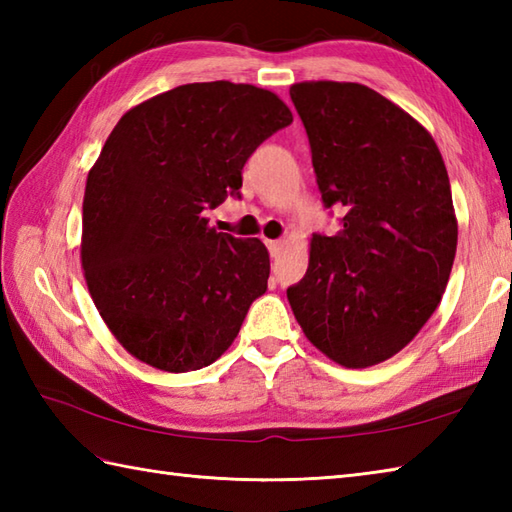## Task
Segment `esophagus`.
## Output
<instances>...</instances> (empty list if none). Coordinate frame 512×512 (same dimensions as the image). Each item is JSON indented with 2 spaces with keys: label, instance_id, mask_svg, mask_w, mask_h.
<instances>
[{
  "label": "esophagus",
  "instance_id": "obj_1",
  "mask_svg": "<svg viewBox=\"0 0 512 512\" xmlns=\"http://www.w3.org/2000/svg\"><path fill=\"white\" fill-rule=\"evenodd\" d=\"M266 246H268V250H270V255L279 257L281 250H284V239H268Z\"/></svg>",
  "mask_w": 512,
  "mask_h": 512
}]
</instances>
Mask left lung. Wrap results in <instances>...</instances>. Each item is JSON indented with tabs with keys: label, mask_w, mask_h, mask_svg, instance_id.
Returning a JSON list of instances; mask_svg holds the SVG:
<instances>
[{
	"label": "left lung",
	"mask_w": 512,
	"mask_h": 512,
	"mask_svg": "<svg viewBox=\"0 0 512 512\" xmlns=\"http://www.w3.org/2000/svg\"><path fill=\"white\" fill-rule=\"evenodd\" d=\"M290 99L321 198L345 211L339 233L312 235L290 308L330 361L372 367L413 341L447 290L458 248L449 173L427 129L367 85L303 81Z\"/></svg>",
	"instance_id": "8db88e82"
}]
</instances>
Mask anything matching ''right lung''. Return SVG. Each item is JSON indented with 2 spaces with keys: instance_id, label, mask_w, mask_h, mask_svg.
<instances>
[{
  "instance_id": "obj_1",
  "label": "right lung",
  "mask_w": 512,
  "mask_h": 512,
  "mask_svg": "<svg viewBox=\"0 0 512 512\" xmlns=\"http://www.w3.org/2000/svg\"><path fill=\"white\" fill-rule=\"evenodd\" d=\"M292 123L275 92L189 83L121 116L88 173L81 266L114 339L160 372L217 361L264 295L268 248L217 233L206 209L242 187L248 156Z\"/></svg>"
}]
</instances>
